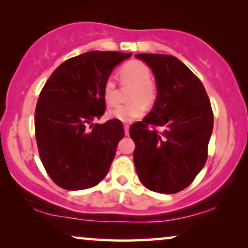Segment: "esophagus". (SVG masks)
<instances>
[{"label":"esophagus","instance_id":"esophagus-1","mask_svg":"<svg viewBox=\"0 0 248 248\" xmlns=\"http://www.w3.org/2000/svg\"><path fill=\"white\" fill-rule=\"evenodd\" d=\"M124 134L126 135H129V124H124Z\"/></svg>","mask_w":248,"mask_h":248}]
</instances>
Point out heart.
<instances>
[{"mask_svg":"<svg viewBox=\"0 0 248 248\" xmlns=\"http://www.w3.org/2000/svg\"><path fill=\"white\" fill-rule=\"evenodd\" d=\"M120 77L124 85H133L130 103L119 105L110 112L113 119L121 122H131L140 118L146 111V105H153L157 98L156 85L151 80V70L144 62L131 60L120 69ZM102 95L108 107H114L119 101V88L113 77H108L102 86Z\"/></svg>","mask_w":248,"mask_h":248,"instance_id":"b5f03b06","label":"heart"}]
</instances>
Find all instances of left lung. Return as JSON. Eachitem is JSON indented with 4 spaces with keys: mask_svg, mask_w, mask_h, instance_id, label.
<instances>
[{
    "mask_svg": "<svg viewBox=\"0 0 248 248\" xmlns=\"http://www.w3.org/2000/svg\"><path fill=\"white\" fill-rule=\"evenodd\" d=\"M155 76L153 110L129 128L138 178L152 191L174 194L195 179L207 160L213 111L199 77L176 57L135 55Z\"/></svg>",
    "mask_w": 248,
    "mask_h": 248,
    "instance_id": "1",
    "label": "left lung"
}]
</instances>
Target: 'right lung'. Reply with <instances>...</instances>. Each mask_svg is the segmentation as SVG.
<instances>
[{
	"label": "right lung",
	"mask_w": 248,
	"mask_h": 248,
	"mask_svg": "<svg viewBox=\"0 0 248 248\" xmlns=\"http://www.w3.org/2000/svg\"><path fill=\"white\" fill-rule=\"evenodd\" d=\"M133 53L92 51L68 59L53 71L39 94L35 136L43 166L59 187H94L110 170L121 121L93 122L104 114L102 86L118 63Z\"/></svg>",
	"instance_id": "1"
}]
</instances>
